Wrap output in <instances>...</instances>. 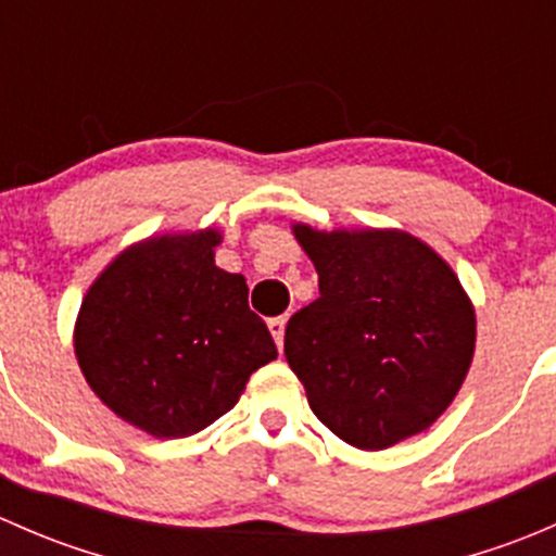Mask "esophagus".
<instances>
[{
  "label": "esophagus",
  "mask_w": 556,
  "mask_h": 556,
  "mask_svg": "<svg viewBox=\"0 0 556 556\" xmlns=\"http://www.w3.org/2000/svg\"><path fill=\"white\" fill-rule=\"evenodd\" d=\"M285 325H288V317L268 319V330H271V336H274V341H277L279 350H282V341H285Z\"/></svg>",
  "instance_id": "obj_1"
}]
</instances>
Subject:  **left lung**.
Masks as SVG:
<instances>
[{
  "label": "left lung",
  "instance_id": "obj_1",
  "mask_svg": "<svg viewBox=\"0 0 556 556\" xmlns=\"http://www.w3.org/2000/svg\"><path fill=\"white\" fill-rule=\"evenodd\" d=\"M293 231L319 299L290 317L285 357L312 412L357 450L422 433L473 361L476 314L459 279L412 233Z\"/></svg>",
  "mask_w": 556,
  "mask_h": 556
}]
</instances>
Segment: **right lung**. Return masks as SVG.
I'll use <instances>...</instances> for the list:
<instances>
[{
	"instance_id": "add662e5",
	"label": "right lung",
	"mask_w": 556,
	"mask_h": 556,
	"mask_svg": "<svg viewBox=\"0 0 556 556\" xmlns=\"http://www.w3.org/2000/svg\"><path fill=\"white\" fill-rule=\"evenodd\" d=\"M215 244L220 233L206 228L128 247L80 306L83 377L155 439H185L220 419L250 374L277 357L242 274L215 266Z\"/></svg>"
}]
</instances>
